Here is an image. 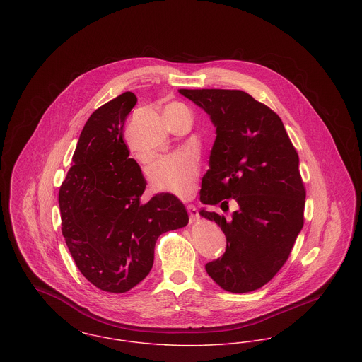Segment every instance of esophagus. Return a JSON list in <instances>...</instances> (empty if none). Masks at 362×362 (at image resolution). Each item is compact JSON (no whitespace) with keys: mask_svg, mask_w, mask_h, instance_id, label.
<instances>
[{"mask_svg":"<svg viewBox=\"0 0 362 362\" xmlns=\"http://www.w3.org/2000/svg\"><path fill=\"white\" fill-rule=\"evenodd\" d=\"M187 213H189V224H192V223H195L198 220L199 213H198L197 207L194 206V205H189L187 206Z\"/></svg>","mask_w":362,"mask_h":362,"instance_id":"1","label":"esophagus"}]
</instances>
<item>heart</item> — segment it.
Here are the masks:
<instances>
[{
	"instance_id": "b5f03b06",
	"label": "heart",
	"mask_w": 362,
	"mask_h": 362,
	"mask_svg": "<svg viewBox=\"0 0 362 362\" xmlns=\"http://www.w3.org/2000/svg\"><path fill=\"white\" fill-rule=\"evenodd\" d=\"M165 117L170 123L186 118L191 121V111L186 104L171 102L165 105ZM198 175V167L192 157L173 155L157 160L151 168V182L157 191H168L180 197L189 195L194 180Z\"/></svg>"
}]
</instances>
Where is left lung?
Listing matches in <instances>:
<instances>
[{
  "mask_svg": "<svg viewBox=\"0 0 362 362\" xmlns=\"http://www.w3.org/2000/svg\"><path fill=\"white\" fill-rule=\"evenodd\" d=\"M179 92L206 111L217 133L201 202L224 210L232 198L239 206L229 218L199 211L226 236L225 254L207 263V274L226 292L257 291L285 264L304 225L305 187L298 155L281 118L247 92Z\"/></svg>",
  "mask_w": 362,
  "mask_h": 362,
  "instance_id": "left-lung-1",
  "label": "left lung"
}]
</instances>
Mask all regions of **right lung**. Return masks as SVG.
Segmentation results:
<instances>
[{
    "label": "right lung",
    "instance_id": "obj_1",
    "mask_svg": "<svg viewBox=\"0 0 362 362\" xmlns=\"http://www.w3.org/2000/svg\"><path fill=\"white\" fill-rule=\"evenodd\" d=\"M136 103V95L124 92L93 111L58 194L71 258L108 293L133 289L153 266L158 236L189 224L186 207L170 192L141 204L146 180L123 139Z\"/></svg>",
    "mask_w": 362,
    "mask_h": 362
}]
</instances>
